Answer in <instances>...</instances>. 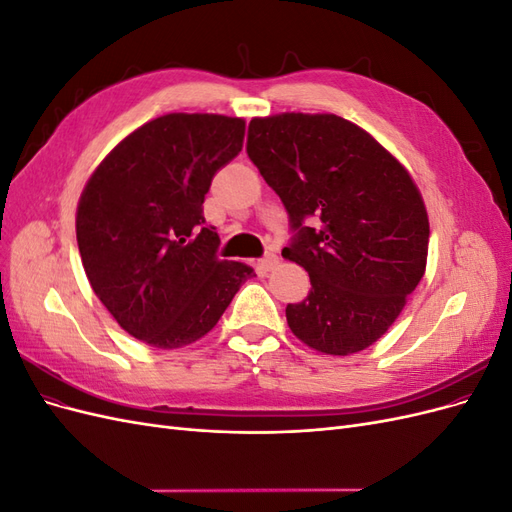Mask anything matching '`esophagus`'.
<instances>
[{
    "label": "esophagus",
    "mask_w": 512,
    "mask_h": 512,
    "mask_svg": "<svg viewBox=\"0 0 512 512\" xmlns=\"http://www.w3.org/2000/svg\"><path fill=\"white\" fill-rule=\"evenodd\" d=\"M277 262H280V258H277V254L269 252V254H265V258H260L258 267H260L262 271H273V269L277 267Z\"/></svg>",
    "instance_id": "34e87169"
}]
</instances>
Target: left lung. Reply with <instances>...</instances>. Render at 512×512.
Wrapping results in <instances>:
<instances>
[{
	"instance_id": "1",
	"label": "left lung",
	"mask_w": 512,
	"mask_h": 512,
	"mask_svg": "<svg viewBox=\"0 0 512 512\" xmlns=\"http://www.w3.org/2000/svg\"><path fill=\"white\" fill-rule=\"evenodd\" d=\"M247 156L288 211L294 235L282 256L312 282L286 307L290 331L333 356L378 342L427 265V209L408 170L363 128L329 113L254 117ZM307 219L315 224L305 227Z\"/></svg>"
}]
</instances>
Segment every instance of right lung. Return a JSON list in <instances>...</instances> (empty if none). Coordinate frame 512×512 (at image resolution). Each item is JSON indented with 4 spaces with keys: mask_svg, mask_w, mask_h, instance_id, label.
I'll return each mask as SVG.
<instances>
[{
    "mask_svg": "<svg viewBox=\"0 0 512 512\" xmlns=\"http://www.w3.org/2000/svg\"><path fill=\"white\" fill-rule=\"evenodd\" d=\"M245 121L170 113L108 153L76 209L87 280L123 331L173 350L207 335L254 269L220 260L205 224L211 179L243 149Z\"/></svg>",
    "mask_w": 512,
    "mask_h": 512,
    "instance_id": "obj_1",
    "label": "right lung"
}]
</instances>
